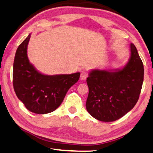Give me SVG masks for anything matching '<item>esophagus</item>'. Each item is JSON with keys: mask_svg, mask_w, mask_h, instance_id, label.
Listing matches in <instances>:
<instances>
[{"mask_svg": "<svg viewBox=\"0 0 153 153\" xmlns=\"http://www.w3.org/2000/svg\"><path fill=\"white\" fill-rule=\"evenodd\" d=\"M88 73L87 71H83L81 72L80 73V79L81 80H85V79L88 78Z\"/></svg>", "mask_w": 153, "mask_h": 153, "instance_id": "esophagus-1", "label": "esophagus"}]
</instances>
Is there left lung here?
Masks as SVG:
<instances>
[{
  "instance_id": "left-lung-1",
  "label": "left lung",
  "mask_w": 153,
  "mask_h": 153,
  "mask_svg": "<svg viewBox=\"0 0 153 153\" xmlns=\"http://www.w3.org/2000/svg\"><path fill=\"white\" fill-rule=\"evenodd\" d=\"M131 57L122 69L93 70L87 78L89 94L86 109L91 116L109 122L123 117L139 99L144 78L143 63L133 44Z\"/></svg>"
}]
</instances>
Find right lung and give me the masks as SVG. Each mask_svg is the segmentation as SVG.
Masks as SVG:
<instances>
[{"instance_id":"right-lung-1","label":"right lung","mask_w":153,"mask_h":153,"mask_svg":"<svg viewBox=\"0 0 153 153\" xmlns=\"http://www.w3.org/2000/svg\"><path fill=\"white\" fill-rule=\"evenodd\" d=\"M31 34L20 44L13 63L15 94L29 111L38 114L52 112L61 105L68 90L78 82L80 73L43 75L29 62L27 49Z\"/></svg>"}]
</instances>
